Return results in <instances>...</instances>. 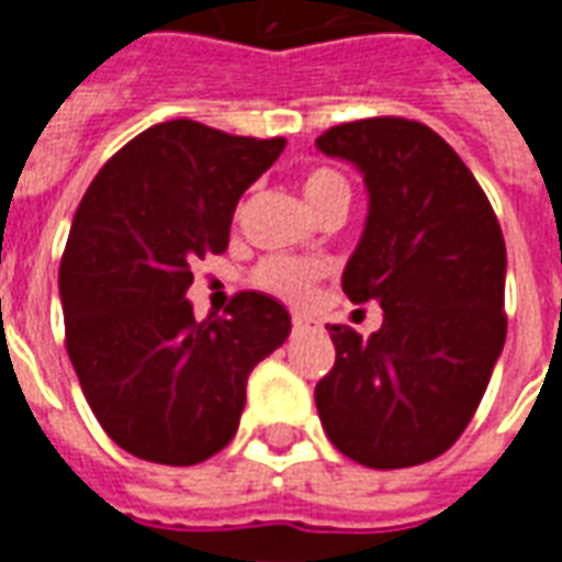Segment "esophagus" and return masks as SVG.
Instances as JSON below:
<instances>
[{
	"label": "esophagus",
	"instance_id": "34e87169",
	"mask_svg": "<svg viewBox=\"0 0 562 562\" xmlns=\"http://www.w3.org/2000/svg\"><path fill=\"white\" fill-rule=\"evenodd\" d=\"M316 328H318V325L310 316H301V313H294V316H292L294 334H306V330H316Z\"/></svg>",
	"mask_w": 562,
	"mask_h": 562
}]
</instances>
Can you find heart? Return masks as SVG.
Returning a JSON list of instances; mask_svg holds the SVG:
<instances>
[{
	"mask_svg": "<svg viewBox=\"0 0 562 562\" xmlns=\"http://www.w3.org/2000/svg\"><path fill=\"white\" fill-rule=\"evenodd\" d=\"M304 189L306 204L313 213L337 201V198H349V183L342 180V173L334 168L316 165L304 173L301 180ZM318 280V265L304 261V258H289V256H273L265 258L256 268V285L265 292L277 294L282 301H304L306 294L313 292V285Z\"/></svg>",
	"mask_w": 562,
	"mask_h": 562,
	"instance_id": "obj_1",
	"label": "heart"
}]
</instances>
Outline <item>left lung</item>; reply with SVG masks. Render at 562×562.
Segmentation results:
<instances>
[{
	"instance_id": "left-lung-1",
	"label": "left lung",
	"mask_w": 562,
	"mask_h": 562,
	"mask_svg": "<svg viewBox=\"0 0 562 562\" xmlns=\"http://www.w3.org/2000/svg\"><path fill=\"white\" fill-rule=\"evenodd\" d=\"M316 147L364 173L370 213L342 292L385 313L367 340L328 328L337 361L316 385L318 418L346 458L418 467L458 442L503 352L506 240L479 180L424 123L355 120Z\"/></svg>"
}]
</instances>
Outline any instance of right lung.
<instances>
[{"label":"right lung","mask_w":562,"mask_h":562,"mask_svg":"<svg viewBox=\"0 0 562 562\" xmlns=\"http://www.w3.org/2000/svg\"><path fill=\"white\" fill-rule=\"evenodd\" d=\"M282 147L171 120L104 161L80 201L59 265L66 349L92 415L135 458L192 467L222 451L252 367L292 330L261 292L204 322L186 301L192 265L228 249L237 201Z\"/></svg>","instance_id":"add662e5"}]
</instances>
